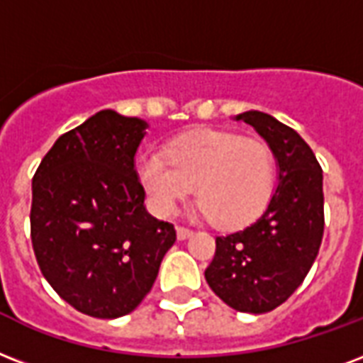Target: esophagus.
I'll list each match as a JSON object with an SVG mask.
<instances>
[{
	"instance_id": "1",
	"label": "esophagus",
	"mask_w": 363,
	"mask_h": 363,
	"mask_svg": "<svg viewBox=\"0 0 363 363\" xmlns=\"http://www.w3.org/2000/svg\"><path fill=\"white\" fill-rule=\"evenodd\" d=\"M194 230H190L186 226H177V238H179V240H186V238H190Z\"/></svg>"
}]
</instances>
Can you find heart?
<instances>
[{
	"label": "heart",
	"mask_w": 363,
	"mask_h": 363,
	"mask_svg": "<svg viewBox=\"0 0 363 363\" xmlns=\"http://www.w3.org/2000/svg\"><path fill=\"white\" fill-rule=\"evenodd\" d=\"M276 156L264 140L213 129L173 138L163 156L148 154L138 165L156 213L171 215L194 188L196 203L218 228L261 217L276 194Z\"/></svg>",
	"instance_id": "1"
}]
</instances>
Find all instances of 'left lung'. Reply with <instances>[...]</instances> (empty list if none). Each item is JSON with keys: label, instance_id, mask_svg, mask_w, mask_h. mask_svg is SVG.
<instances>
[{"label": "left lung", "instance_id": "8db88e82", "mask_svg": "<svg viewBox=\"0 0 363 363\" xmlns=\"http://www.w3.org/2000/svg\"><path fill=\"white\" fill-rule=\"evenodd\" d=\"M236 120L255 127L278 160V186L253 225L215 240L206 280L240 312L262 314L286 303L316 261L323 238L322 167L297 131L264 112Z\"/></svg>", "mask_w": 363, "mask_h": 363}]
</instances>
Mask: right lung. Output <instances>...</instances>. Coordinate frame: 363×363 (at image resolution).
I'll list each match as a JSON object with an SVG mask.
<instances>
[{
  "instance_id": "1",
  "label": "right lung",
  "mask_w": 363,
  "mask_h": 363,
  "mask_svg": "<svg viewBox=\"0 0 363 363\" xmlns=\"http://www.w3.org/2000/svg\"><path fill=\"white\" fill-rule=\"evenodd\" d=\"M146 123L102 110L65 133L32 179L30 236L60 298L93 318L137 308L156 281L175 226L146 211L135 152Z\"/></svg>"
}]
</instances>
